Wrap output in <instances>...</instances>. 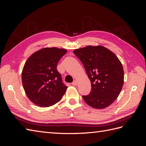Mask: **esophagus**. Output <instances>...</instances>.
I'll list each match as a JSON object with an SVG mask.
<instances>
[{
    "mask_svg": "<svg viewBox=\"0 0 146 146\" xmlns=\"http://www.w3.org/2000/svg\"><path fill=\"white\" fill-rule=\"evenodd\" d=\"M72 85H74V86H76V85H77V82L76 81V80H74V81L72 83Z\"/></svg>",
    "mask_w": 146,
    "mask_h": 146,
    "instance_id": "obj_1",
    "label": "esophagus"
}]
</instances>
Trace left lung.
<instances>
[{
    "mask_svg": "<svg viewBox=\"0 0 146 146\" xmlns=\"http://www.w3.org/2000/svg\"><path fill=\"white\" fill-rule=\"evenodd\" d=\"M74 54L80 59L91 83L89 94L82 96L90 107H108L120 94L123 84V70L117 57L103 46H89L78 48Z\"/></svg>",
    "mask_w": 146,
    "mask_h": 146,
    "instance_id": "8db88e82",
    "label": "left lung"
}]
</instances>
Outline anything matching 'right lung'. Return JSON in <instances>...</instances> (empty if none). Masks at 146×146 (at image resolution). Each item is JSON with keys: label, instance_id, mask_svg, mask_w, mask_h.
<instances>
[{"label": "right lung", "instance_id": "obj_1", "mask_svg": "<svg viewBox=\"0 0 146 146\" xmlns=\"http://www.w3.org/2000/svg\"><path fill=\"white\" fill-rule=\"evenodd\" d=\"M67 50L56 47L44 48L31 55L22 72V82L28 98L41 107L59 102L68 86L57 70L58 61Z\"/></svg>", "mask_w": 146, "mask_h": 146}]
</instances>
